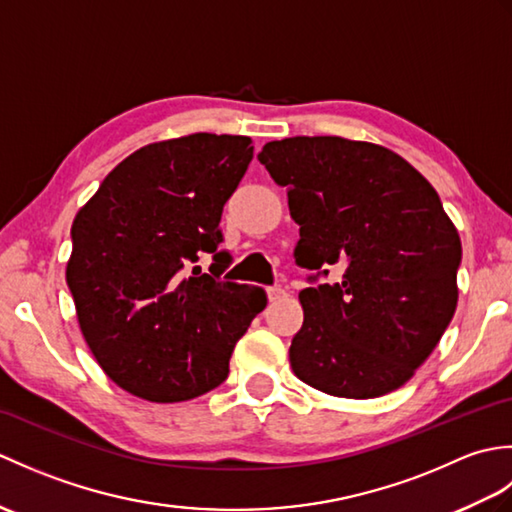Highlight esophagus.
I'll list each match as a JSON object with an SVG mask.
<instances>
[{
	"label": "esophagus",
	"instance_id": "obj_1",
	"mask_svg": "<svg viewBox=\"0 0 512 512\" xmlns=\"http://www.w3.org/2000/svg\"><path fill=\"white\" fill-rule=\"evenodd\" d=\"M266 295L270 301H277L281 297H286V290L281 286H270V288H266Z\"/></svg>",
	"mask_w": 512,
	"mask_h": 512
}]
</instances>
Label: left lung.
Returning <instances> with one entry per match:
<instances>
[{
  "label": "left lung",
  "instance_id": "left-lung-1",
  "mask_svg": "<svg viewBox=\"0 0 512 512\" xmlns=\"http://www.w3.org/2000/svg\"><path fill=\"white\" fill-rule=\"evenodd\" d=\"M259 162L299 224L303 325L290 365L339 398H378L427 361L458 306L462 244L436 189L405 158L339 136L266 143ZM339 267L336 285H317Z\"/></svg>",
  "mask_w": 512,
  "mask_h": 512
}]
</instances>
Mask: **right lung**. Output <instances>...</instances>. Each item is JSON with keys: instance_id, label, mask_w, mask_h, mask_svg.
I'll use <instances>...</instances> for the list:
<instances>
[{"instance_id": "add662e5", "label": "right lung", "mask_w": 512, "mask_h": 512, "mask_svg": "<svg viewBox=\"0 0 512 512\" xmlns=\"http://www.w3.org/2000/svg\"><path fill=\"white\" fill-rule=\"evenodd\" d=\"M253 160L248 136L191 134L147 145L101 182L72 222L65 279L85 343L118 387L151 402L224 383L264 288L202 273L231 264L222 211Z\"/></svg>"}]
</instances>
